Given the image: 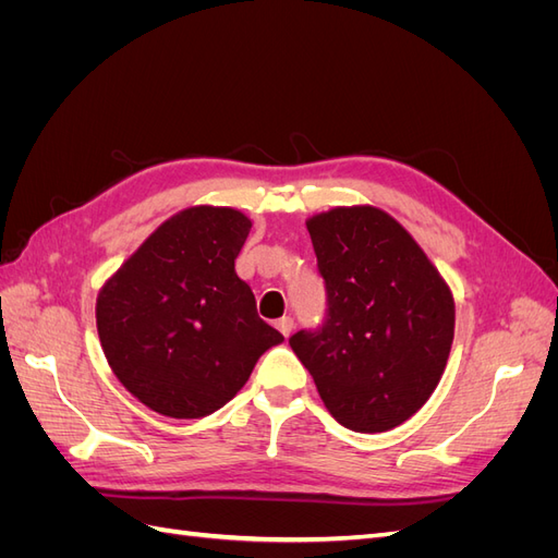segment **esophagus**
I'll use <instances>...</instances> for the list:
<instances>
[{"instance_id": "1", "label": "esophagus", "mask_w": 558, "mask_h": 558, "mask_svg": "<svg viewBox=\"0 0 558 558\" xmlns=\"http://www.w3.org/2000/svg\"><path fill=\"white\" fill-rule=\"evenodd\" d=\"M293 328H295V324H293L291 316H283V318L277 320V330H279L283 337H289V335L293 332Z\"/></svg>"}]
</instances>
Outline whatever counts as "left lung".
<instances>
[{"instance_id": "left-lung-1", "label": "left lung", "mask_w": 558, "mask_h": 558, "mask_svg": "<svg viewBox=\"0 0 558 558\" xmlns=\"http://www.w3.org/2000/svg\"><path fill=\"white\" fill-rule=\"evenodd\" d=\"M328 318L291 347L342 426L384 433L424 408L453 342L456 307L442 275L391 214L335 207L307 218Z\"/></svg>"}]
</instances>
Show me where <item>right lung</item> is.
I'll return each instance as SVG.
<instances>
[{
  "instance_id": "obj_1",
  "label": "right lung",
  "mask_w": 558,
  "mask_h": 558,
  "mask_svg": "<svg viewBox=\"0 0 558 558\" xmlns=\"http://www.w3.org/2000/svg\"><path fill=\"white\" fill-rule=\"evenodd\" d=\"M251 218L197 205L167 218L97 293L105 356L128 391L172 418H199L238 396L283 342L234 272Z\"/></svg>"
}]
</instances>
